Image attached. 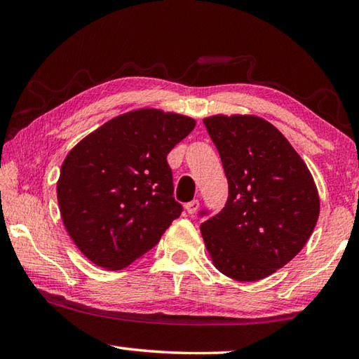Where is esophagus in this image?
Here are the masks:
<instances>
[{
	"instance_id": "34e87169",
	"label": "esophagus",
	"mask_w": 359,
	"mask_h": 359,
	"mask_svg": "<svg viewBox=\"0 0 359 359\" xmlns=\"http://www.w3.org/2000/svg\"><path fill=\"white\" fill-rule=\"evenodd\" d=\"M198 209H199V201H198V199H193V201L185 204V210L188 212V214H194V212H196Z\"/></svg>"
}]
</instances>
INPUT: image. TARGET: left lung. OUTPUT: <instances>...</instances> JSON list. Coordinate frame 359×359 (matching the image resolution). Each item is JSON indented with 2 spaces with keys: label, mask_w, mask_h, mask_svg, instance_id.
Returning <instances> with one entry per match:
<instances>
[{
  "label": "left lung",
  "mask_w": 359,
  "mask_h": 359,
  "mask_svg": "<svg viewBox=\"0 0 359 359\" xmlns=\"http://www.w3.org/2000/svg\"><path fill=\"white\" fill-rule=\"evenodd\" d=\"M204 125L228 179L224 208L201 223L205 248L222 274L261 280L311 238L320 214L317 185L287 137L264 118L212 115Z\"/></svg>",
  "instance_id": "left-lung-1"
}]
</instances>
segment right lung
I'll return each instance as SVG.
<instances>
[{
  "mask_svg": "<svg viewBox=\"0 0 359 359\" xmlns=\"http://www.w3.org/2000/svg\"><path fill=\"white\" fill-rule=\"evenodd\" d=\"M194 125L187 115L137 109L106 121L65 158L57 182L60 214L92 263L123 269L179 218L166 156Z\"/></svg>",
  "mask_w": 359,
  "mask_h": 359,
  "instance_id": "obj_1",
  "label": "right lung"
}]
</instances>
